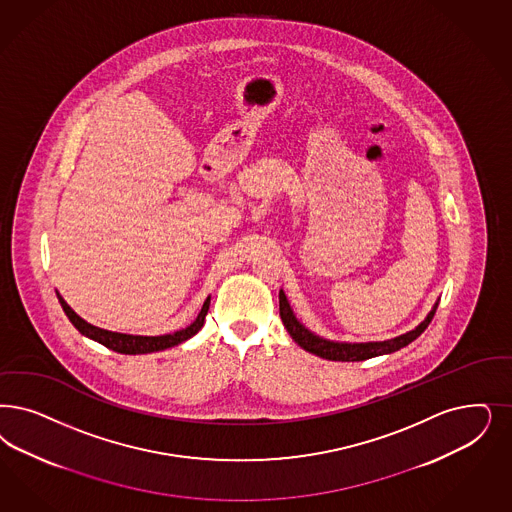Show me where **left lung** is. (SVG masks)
Listing matches in <instances>:
<instances>
[{"label": "left lung", "mask_w": 512, "mask_h": 512, "mask_svg": "<svg viewBox=\"0 0 512 512\" xmlns=\"http://www.w3.org/2000/svg\"><path fill=\"white\" fill-rule=\"evenodd\" d=\"M437 306H439V302L433 306V310L427 314V318L423 319L416 329L408 331L405 335L395 336V338L384 340V342H353L352 344V342L327 340V338H321L316 333H312L310 329H306L299 319L295 318L285 293L280 291V316H282L287 333L302 350L314 353L323 359H329V361H365V359H371L376 355H386V353L397 352V350L405 348L427 329V325L435 316Z\"/></svg>", "instance_id": "left-lung-1"}]
</instances>
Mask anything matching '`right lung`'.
Segmentation results:
<instances>
[{"label": "right lung", "instance_id": "right-lung-1", "mask_svg": "<svg viewBox=\"0 0 512 512\" xmlns=\"http://www.w3.org/2000/svg\"><path fill=\"white\" fill-rule=\"evenodd\" d=\"M56 297H58V302L62 304L66 316H68L71 323H73V327H75L81 335L89 336V338L100 342L102 346H106V348L113 350V352L126 353V355L160 352V350L174 348L177 344L189 340L191 336L196 335V333L202 329L206 314H208V310H210V299H212V297H208V299L204 300V306H202L200 314L196 316V319H194L189 327H185V329H181V331H176V333H172V335L141 336L113 333V331H106V329L94 327V325L87 323L85 319L79 318V316L71 310L70 306H68V302L62 299L60 293H56Z\"/></svg>", "mask_w": 512, "mask_h": 512}]
</instances>
